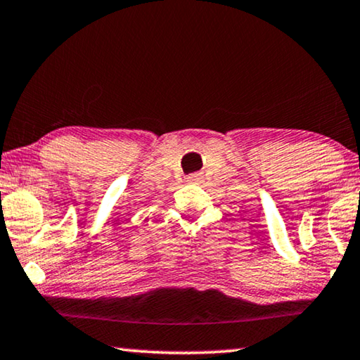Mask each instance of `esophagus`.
Here are the masks:
<instances>
[{"mask_svg":"<svg viewBox=\"0 0 360 360\" xmlns=\"http://www.w3.org/2000/svg\"><path fill=\"white\" fill-rule=\"evenodd\" d=\"M188 181H198L200 180V174H191V175H188V179H186Z\"/></svg>","mask_w":360,"mask_h":360,"instance_id":"esophagus-1","label":"esophagus"}]
</instances>
